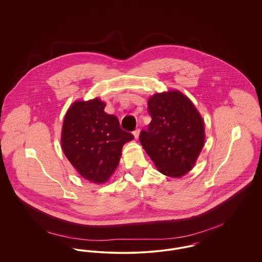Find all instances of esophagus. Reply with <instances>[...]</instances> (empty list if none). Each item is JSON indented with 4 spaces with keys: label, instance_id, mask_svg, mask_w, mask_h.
I'll return each instance as SVG.
<instances>
[{
    "label": "esophagus",
    "instance_id": "1",
    "mask_svg": "<svg viewBox=\"0 0 262 262\" xmlns=\"http://www.w3.org/2000/svg\"><path fill=\"white\" fill-rule=\"evenodd\" d=\"M139 133H140V129L139 128H137V129H135L134 132H133V135H134V137H135V138H138V137H139Z\"/></svg>",
    "mask_w": 262,
    "mask_h": 262
}]
</instances>
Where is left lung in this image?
Instances as JSON below:
<instances>
[{"label":"left lung","instance_id":"obj_1","mask_svg":"<svg viewBox=\"0 0 262 262\" xmlns=\"http://www.w3.org/2000/svg\"><path fill=\"white\" fill-rule=\"evenodd\" d=\"M152 120L139 141L158 171L180 178L189 172L204 145V124L192 102L178 90L148 100Z\"/></svg>","mask_w":262,"mask_h":262}]
</instances>
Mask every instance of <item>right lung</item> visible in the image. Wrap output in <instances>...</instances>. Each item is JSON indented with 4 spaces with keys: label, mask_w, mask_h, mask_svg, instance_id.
<instances>
[{
    "label": "right lung",
    "mask_w": 262,
    "mask_h": 262,
    "mask_svg": "<svg viewBox=\"0 0 262 262\" xmlns=\"http://www.w3.org/2000/svg\"><path fill=\"white\" fill-rule=\"evenodd\" d=\"M98 98L76 101L64 116L62 148L81 177L95 184L108 181L117 169L124 144L134 136L121 128L116 116L104 112Z\"/></svg>",
    "instance_id": "add662e5"
}]
</instances>
